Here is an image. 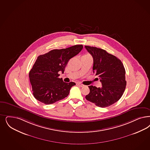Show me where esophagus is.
I'll return each instance as SVG.
<instances>
[{
  "instance_id": "34e87169",
  "label": "esophagus",
  "mask_w": 150,
  "mask_h": 150,
  "mask_svg": "<svg viewBox=\"0 0 150 150\" xmlns=\"http://www.w3.org/2000/svg\"><path fill=\"white\" fill-rule=\"evenodd\" d=\"M77 84V85L78 86H80V87H83L84 86V85L82 84V83H76Z\"/></svg>"
}]
</instances>
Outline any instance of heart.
Masks as SVG:
<instances>
[{
    "label": "heart",
    "mask_w": 150,
    "mask_h": 150,
    "mask_svg": "<svg viewBox=\"0 0 150 150\" xmlns=\"http://www.w3.org/2000/svg\"><path fill=\"white\" fill-rule=\"evenodd\" d=\"M91 57V56L89 55V54H85V55H83L82 57Z\"/></svg>",
    "instance_id": "obj_1"
}]
</instances>
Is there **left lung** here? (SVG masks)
I'll use <instances>...</instances> for the list:
<instances>
[{
  "label": "left lung",
  "instance_id": "1",
  "mask_svg": "<svg viewBox=\"0 0 150 150\" xmlns=\"http://www.w3.org/2000/svg\"><path fill=\"white\" fill-rule=\"evenodd\" d=\"M85 47L93 57V74L102 84L101 88L89 86L90 93L85 98L98 107H108L117 102L125 91L126 81L124 65L117 57L105 50Z\"/></svg>",
  "mask_w": 150,
  "mask_h": 150
}]
</instances>
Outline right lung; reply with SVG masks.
<instances>
[{
	"label": "right lung",
	"instance_id": "add662e5",
	"mask_svg": "<svg viewBox=\"0 0 150 150\" xmlns=\"http://www.w3.org/2000/svg\"><path fill=\"white\" fill-rule=\"evenodd\" d=\"M83 45L52 50L38 57L29 74L34 98L47 105L67 97L75 83H65L59 72H64L69 60L83 49Z\"/></svg>",
	"mask_w": 150,
	"mask_h": 150
}]
</instances>
